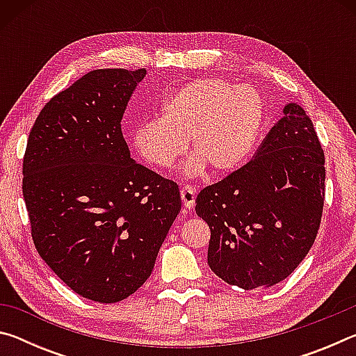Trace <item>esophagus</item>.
<instances>
[{
  "label": "esophagus",
  "mask_w": 356,
  "mask_h": 356,
  "mask_svg": "<svg viewBox=\"0 0 356 356\" xmlns=\"http://www.w3.org/2000/svg\"><path fill=\"white\" fill-rule=\"evenodd\" d=\"M180 197H182V202H184V207L186 210H191L195 207V202H196V191L193 186L186 185L184 186L182 190H180Z\"/></svg>",
  "instance_id": "obj_1"
}]
</instances>
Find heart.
Returning a JSON list of instances; mask_svg holds the SVG:
<instances>
[{
	"label": "heart",
	"instance_id": "b5f03b06",
	"mask_svg": "<svg viewBox=\"0 0 356 356\" xmlns=\"http://www.w3.org/2000/svg\"><path fill=\"white\" fill-rule=\"evenodd\" d=\"M265 105L254 88L222 78H200L177 88L161 104V118L136 125L131 143L147 163L170 168L185 152L182 171L200 176L209 168L229 174L246 163L264 127Z\"/></svg>",
	"mask_w": 356,
	"mask_h": 356
}]
</instances>
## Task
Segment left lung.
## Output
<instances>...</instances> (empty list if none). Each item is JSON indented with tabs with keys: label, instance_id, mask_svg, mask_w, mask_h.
I'll use <instances>...</instances> for the list:
<instances>
[{
	"label": "left lung",
	"instance_id": "1",
	"mask_svg": "<svg viewBox=\"0 0 356 356\" xmlns=\"http://www.w3.org/2000/svg\"><path fill=\"white\" fill-rule=\"evenodd\" d=\"M323 163L309 116L287 104L254 160L197 195L196 213L210 227L207 262L218 278L257 291L298 267L321 226Z\"/></svg>",
	"mask_w": 356,
	"mask_h": 356
}]
</instances>
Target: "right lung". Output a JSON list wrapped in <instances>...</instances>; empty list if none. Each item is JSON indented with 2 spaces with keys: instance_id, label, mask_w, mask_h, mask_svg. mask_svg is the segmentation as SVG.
I'll return each instance as SVG.
<instances>
[{
  "instance_id": "obj_1",
  "label": "right lung",
  "mask_w": 356,
  "mask_h": 356,
  "mask_svg": "<svg viewBox=\"0 0 356 356\" xmlns=\"http://www.w3.org/2000/svg\"><path fill=\"white\" fill-rule=\"evenodd\" d=\"M144 75H83L40 111L23 160L35 248L72 291L99 303L146 282L182 207L179 186L136 163L120 129Z\"/></svg>"
}]
</instances>
